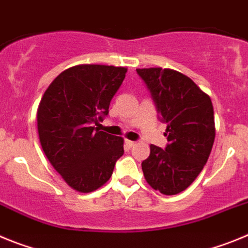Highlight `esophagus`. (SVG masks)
I'll return each mask as SVG.
<instances>
[{"instance_id": "34e87169", "label": "esophagus", "mask_w": 248, "mask_h": 248, "mask_svg": "<svg viewBox=\"0 0 248 248\" xmlns=\"http://www.w3.org/2000/svg\"><path fill=\"white\" fill-rule=\"evenodd\" d=\"M135 141H133V140H128V139H125V145L128 146V148H133V146L135 145Z\"/></svg>"}]
</instances>
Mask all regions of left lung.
I'll return each mask as SVG.
<instances>
[{
	"label": "left lung",
	"mask_w": 248,
	"mask_h": 248,
	"mask_svg": "<svg viewBox=\"0 0 248 248\" xmlns=\"http://www.w3.org/2000/svg\"><path fill=\"white\" fill-rule=\"evenodd\" d=\"M138 74L154 100L159 119L166 124L165 149L150 145L141 163L145 180L164 195L187 189L203 169L215 140L214 107L189 77L174 69L143 68Z\"/></svg>",
	"instance_id": "8db88e82"
}]
</instances>
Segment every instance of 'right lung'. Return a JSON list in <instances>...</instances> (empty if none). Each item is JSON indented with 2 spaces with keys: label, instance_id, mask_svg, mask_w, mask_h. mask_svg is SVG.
I'll return each instance as SVG.
<instances>
[{
  "label": "right lung",
  "instance_id": "obj_1",
  "mask_svg": "<svg viewBox=\"0 0 248 248\" xmlns=\"http://www.w3.org/2000/svg\"><path fill=\"white\" fill-rule=\"evenodd\" d=\"M126 68L79 64L50 83L37 111L46 156L72 189L92 192L110 179L124 154L120 137L94 128L109 113Z\"/></svg>",
  "mask_w": 248,
  "mask_h": 248
}]
</instances>
